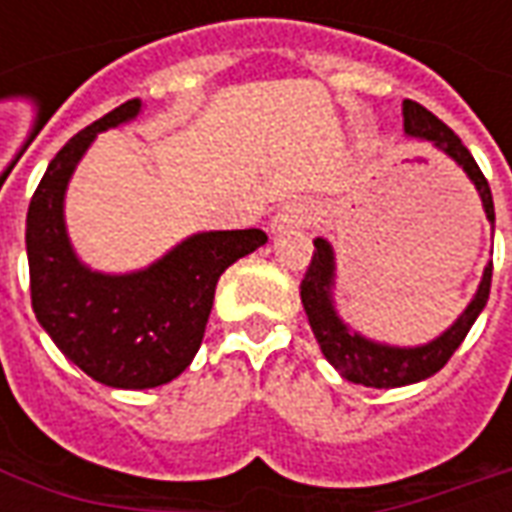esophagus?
<instances>
[{"mask_svg": "<svg viewBox=\"0 0 512 512\" xmlns=\"http://www.w3.org/2000/svg\"><path fill=\"white\" fill-rule=\"evenodd\" d=\"M307 222H310V208H304V205H285V208L271 219V230H274V233H282V230L301 227V224Z\"/></svg>", "mask_w": 512, "mask_h": 512, "instance_id": "34e87169", "label": "esophagus"}]
</instances>
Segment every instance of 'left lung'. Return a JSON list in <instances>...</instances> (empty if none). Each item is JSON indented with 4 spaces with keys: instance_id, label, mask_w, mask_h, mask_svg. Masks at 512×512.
<instances>
[{
    "instance_id": "1",
    "label": "left lung",
    "mask_w": 512,
    "mask_h": 512,
    "mask_svg": "<svg viewBox=\"0 0 512 512\" xmlns=\"http://www.w3.org/2000/svg\"><path fill=\"white\" fill-rule=\"evenodd\" d=\"M403 128L408 136L417 139H430L433 145L444 150L452 161H458L463 172L472 178L474 189L480 191L485 216L494 224V200H491V186L477 167L472 153L466 150L461 139L455 136L452 128L441 123L439 117L428 112L425 106L417 101H403ZM491 271L494 266L485 268L483 282L477 288V296L472 304L463 310L458 321L452 323L447 332L436 337L433 343L419 345V348H389V345H378L373 340H365L362 334H351L345 329V323L337 318L332 307V279H334V255L332 246L323 238L315 241L312 249V260L307 266V274L301 279V304L310 318L312 334L321 345L323 356L329 359V365L348 381L365 386H376V389H392V386H406L425 381L433 373H439L441 367L450 362V356L458 351V345L466 340V334L477 321V315L483 312L488 293H491Z\"/></svg>"
}]
</instances>
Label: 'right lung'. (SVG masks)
<instances>
[{"label":"right lung","mask_w":512,"mask_h":512,"mask_svg":"<svg viewBox=\"0 0 512 512\" xmlns=\"http://www.w3.org/2000/svg\"><path fill=\"white\" fill-rule=\"evenodd\" d=\"M126 101L51 158L29 200V293L38 323L98 384L150 389L178 378L200 351L216 282L238 257L268 241L263 230L197 233L145 271L109 277L79 263L62 219L73 169L98 131L139 115Z\"/></svg>","instance_id":"right-lung-1"}]
</instances>
